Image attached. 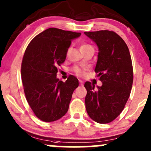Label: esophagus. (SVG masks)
<instances>
[{
  "label": "esophagus",
  "instance_id": "obj_1",
  "mask_svg": "<svg viewBox=\"0 0 151 151\" xmlns=\"http://www.w3.org/2000/svg\"><path fill=\"white\" fill-rule=\"evenodd\" d=\"M79 84H80L81 86H82L83 84H84V81H83L82 80H79Z\"/></svg>",
  "mask_w": 151,
  "mask_h": 151
}]
</instances>
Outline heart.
<instances>
[{
  "mask_svg": "<svg viewBox=\"0 0 151 151\" xmlns=\"http://www.w3.org/2000/svg\"><path fill=\"white\" fill-rule=\"evenodd\" d=\"M89 46H90V45H86V44L82 45L80 47V49H81V48L86 47H89ZM68 54H69V50H68V51H67V55H68ZM73 70H74V72L77 74V75L81 76V75H82L83 74H84V72H83V69H81V68H80V67H77V66L74 67Z\"/></svg>",
  "mask_w": 151,
  "mask_h": 151,
  "instance_id": "heart-1",
  "label": "heart"
}]
</instances>
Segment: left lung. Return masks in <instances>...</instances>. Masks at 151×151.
<instances>
[{
	"label": "left lung",
	"mask_w": 151,
	"mask_h": 151,
	"mask_svg": "<svg viewBox=\"0 0 151 151\" xmlns=\"http://www.w3.org/2000/svg\"><path fill=\"white\" fill-rule=\"evenodd\" d=\"M84 34L98 47L94 71L102 82L96 89L89 81L84 84L87 91L86 111L96 122L108 124L121 113L131 93L133 79L131 55L124 40L113 31L84 32Z\"/></svg>",
	"instance_id": "obj_1"
}]
</instances>
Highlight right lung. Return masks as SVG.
I'll return each mask as SVG.
<instances>
[{"instance_id": "right-lung-1", "label": "right lung", "mask_w": 151, "mask_h": 151, "mask_svg": "<svg viewBox=\"0 0 151 151\" xmlns=\"http://www.w3.org/2000/svg\"><path fill=\"white\" fill-rule=\"evenodd\" d=\"M80 32L50 27L38 34L27 46L21 65L25 97L38 119L52 122L65 115L78 79L57 78L58 66L65 61L72 40Z\"/></svg>"}]
</instances>
